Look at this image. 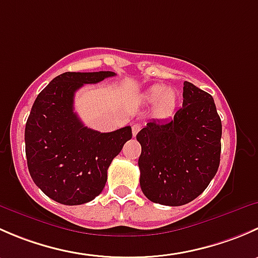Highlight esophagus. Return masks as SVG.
I'll list each match as a JSON object with an SVG mask.
<instances>
[{
    "instance_id": "esophagus-1",
    "label": "esophagus",
    "mask_w": 258,
    "mask_h": 258,
    "mask_svg": "<svg viewBox=\"0 0 258 258\" xmlns=\"http://www.w3.org/2000/svg\"><path fill=\"white\" fill-rule=\"evenodd\" d=\"M140 130H141V124H140V123H134V124H132V135H134V137L136 136L137 134H139Z\"/></svg>"
}]
</instances>
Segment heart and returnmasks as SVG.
Masks as SVG:
<instances>
[{"instance_id": "b5f03b06", "label": "heart", "mask_w": 258, "mask_h": 258, "mask_svg": "<svg viewBox=\"0 0 258 258\" xmlns=\"http://www.w3.org/2000/svg\"><path fill=\"white\" fill-rule=\"evenodd\" d=\"M144 97L146 102L155 103L156 113L161 117L170 116L177 105V95L175 91L163 85H155L150 87L146 91Z\"/></svg>"}]
</instances>
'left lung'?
Returning a JSON list of instances; mask_svg holds the SVG:
<instances>
[{"instance_id": "left-lung-1", "label": "left lung", "mask_w": 258, "mask_h": 258, "mask_svg": "<svg viewBox=\"0 0 258 258\" xmlns=\"http://www.w3.org/2000/svg\"><path fill=\"white\" fill-rule=\"evenodd\" d=\"M222 123L210 93L183 82V103L171 121H152L137 134L140 184L150 201L182 206L199 197L220 166Z\"/></svg>"}]
</instances>
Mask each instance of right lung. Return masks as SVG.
<instances>
[{"mask_svg": "<svg viewBox=\"0 0 258 258\" xmlns=\"http://www.w3.org/2000/svg\"><path fill=\"white\" fill-rule=\"evenodd\" d=\"M114 72H64L36 98L26 122V158L41 191L62 205H82L102 192L107 170L132 137L130 126L113 132L86 127L74 111L75 92Z\"/></svg>", "mask_w": 258, "mask_h": 258, "instance_id": "add662e5", "label": "right lung"}]
</instances>
